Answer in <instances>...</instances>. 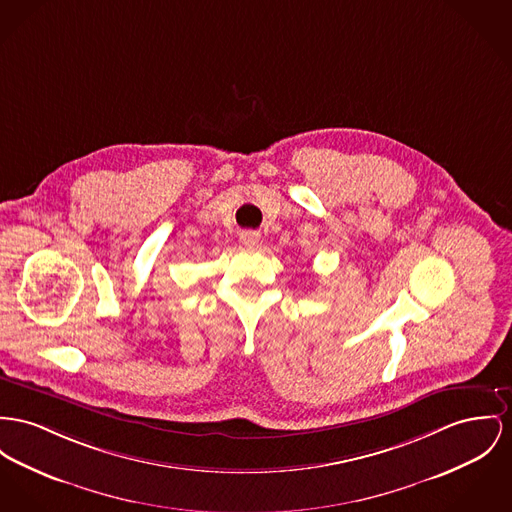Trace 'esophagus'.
<instances>
[{
  "mask_svg": "<svg viewBox=\"0 0 512 512\" xmlns=\"http://www.w3.org/2000/svg\"><path fill=\"white\" fill-rule=\"evenodd\" d=\"M240 240H242L244 246H254V244L260 240V233H256V231H244V233H240Z\"/></svg>",
  "mask_w": 512,
  "mask_h": 512,
  "instance_id": "obj_1",
  "label": "esophagus"
}]
</instances>
